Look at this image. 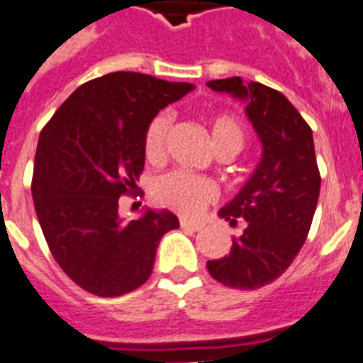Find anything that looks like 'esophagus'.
<instances>
[{
	"mask_svg": "<svg viewBox=\"0 0 363 363\" xmlns=\"http://www.w3.org/2000/svg\"><path fill=\"white\" fill-rule=\"evenodd\" d=\"M181 227L190 228V230H201V228H203V223H199V221H191V219H186V218H181Z\"/></svg>",
	"mask_w": 363,
	"mask_h": 363,
	"instance_id": "esophagus-1",
	"label": "esophagus"
}]
</instances>
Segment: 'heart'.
Wrapping results in <instances>:
<instances>
[{"instance_id":"1","label":"heart","mask_w":363,"mask_h":363,"mask_svg":"<svg viewBox=\"0 0 363 363\" xmlns=\"http://www.w3.org/2000/svg\"><path fill=\"white\" fill-rule=\"evenodd\" d=\"M169 118L167 114L155 116L147 125L144 136V151L149 160H158L164 155L166 133ZM208 135L214 149H233L238 153L245 142V130L240 120L230 114H216L208 120ZM155 199L167 208L181 214H199L216 197V186L205 177L190 173L172 172L155 182Z\"/></svg>"}]
</instances>
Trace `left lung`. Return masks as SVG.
<instances>
[{
	"instance_id": "obj_1",
	"label": "left lung",
	"mask_w": 363,
	"mask_h": 363,
	"mask_svg": "<svg viewBox=\"0 0 363 363\" xmlns=\"http://www.w3.org/2000/svg\"><path fill=\"white\" fill-rule=\"evenodd\" d=\"M206 86L247 101L245 114L260 136L262 160L245 186L219 216L236 227L227 257L208 260L218 282L257 290L279 279L303 247L318 206L321 175L310 125L286 96L242 77L216 79Z\"/></svg>"
}]
</instances>
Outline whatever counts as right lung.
Instances as JSON below:
<instances>
[{
  "label": "right lung",
  "mask_w": 363,
  "mask_h": 363,
  "mask_svg": "<svg viewBox=\"0 0 363 363\" xmlns=\"http://www.w3.org/2000/svg\"><path fill=\"white\" fill-rule=\"evenodd\" d=\"M194 84L136 72L92 79L72 94L38 138L33 201L50 251L83 290L129 294L151 277L160 238L179 228L167 210L120 218L121 196L140 194L147 125Z\"/></svg>",
  "instance_id": "add662e5"
}]
</instances>
